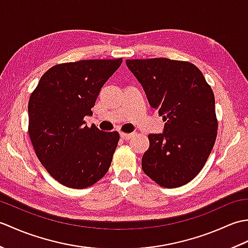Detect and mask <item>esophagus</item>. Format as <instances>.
<instances>
[{"label": "esophagus", "mask_w": 248, "mask_h": 248, "mask_svg": "<svg viewBox=\"0 0 248 248\" xmlns=\"http://www.w3.org/2000/svg\"><path fill=\"white\" fill-rule=\"evenodd\" d=\"M134 135H135V133H124V132H121L120 133V138L123 139V140H128L132 139Z\"/></svg>", "instance_id": "1"}]
</instances>
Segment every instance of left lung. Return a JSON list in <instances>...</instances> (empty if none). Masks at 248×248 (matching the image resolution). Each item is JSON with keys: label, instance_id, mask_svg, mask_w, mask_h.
Listing matches in <instances>:
<instances>
[{"label": "left lung", "instance_id": "left-lung-1", "mask_svg": "<svg viewBox=\"0 0 248 248\" xmlns=\"http://www.w3.org/2000/svg\"><path fill=\"white\" fill-rule=\"evenodd\" d=\"M125 64L165 121L164 132L148 135L141 168L163 187L184 186L202 170L217 140L212 88L189 62L159 57Z\"/></svg>", "mask_w": 248, "mask_h": 248}]
</instances>
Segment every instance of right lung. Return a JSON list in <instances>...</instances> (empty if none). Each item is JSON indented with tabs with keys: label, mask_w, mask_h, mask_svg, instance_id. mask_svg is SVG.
I'll list each match as a JSON object with an SVG mask.
<instances>
[{
	"label": "right lung",
	"mask_w": 248,
	"mask_h": 248,
	"mask_svg": "<svg viewBox=\"0 0 248 248\" xmlns=\"http://www.w3.org/2000/svg\"><path fill=\"white\" fill-rule=\"evenodd\" d=\"M123 59L55 65L44 73L29 100V135L36 155L56 181L86 188L108 172L119 134L88 128L85 116Z\"/></svg>",
	"instance_id": "right-lung-1"
}]
</instances>
